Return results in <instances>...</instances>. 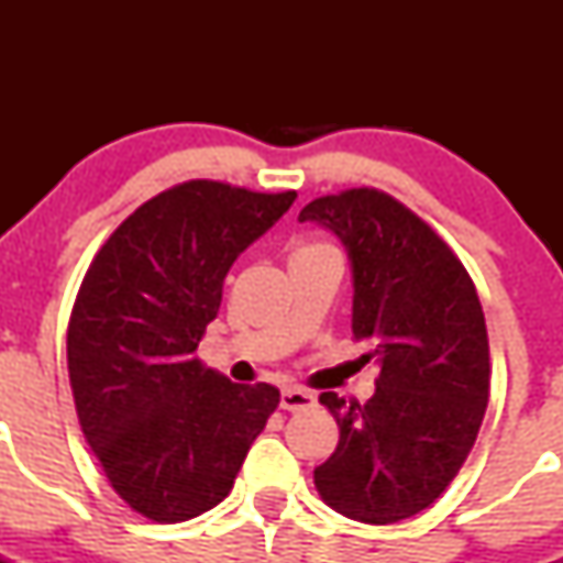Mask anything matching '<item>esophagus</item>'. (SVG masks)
I'll list each match as a JSON object with an SVG mask.
<instances>
[{
	"label": "esophagus",
	"mask_w": 563,
	"mask_h": 563,
	"mask_svg": "<svg viewBox=\"0 0 563 563\" xmlns=\"http://www.w3.org/2000/svg\"><path fill=\"white\" fill-rule=\"evenodd\" d=\"M316 406V397L310 391L297 389V387H288L280 391V408L283 411H308V408Z\"/></svg>",
	"instance_id": "obj_1"
}]
</instances>
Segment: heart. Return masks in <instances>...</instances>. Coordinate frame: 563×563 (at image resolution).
<instances>
[{
    "mask_svg": "<svg viewBox=\"0 0 563 563\" xmlns=\"http://www.w3.org/2000/svg\"><path fill=\"white\" fill-rule=\"evenodd\" d=\"M318 247H327V245H305V247H299L297 253H305V250H318Z\"/></svg>",
    "mask_w": 563,
    "mask_h": 563,
    "instance_id": "1",
    "label": "heart"
}]
</instances>
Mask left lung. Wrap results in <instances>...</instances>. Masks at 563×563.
<instances>
[{"instance_id":"left-lung-1","label":"left lung","mask_w":563,"mask_h":563,"mask_svg":"<svg viewBox=\"0 0 563 563\" xmlns=\"http://www.w3.org/2000/svg\"><path fill=\"white\" fill-rule=\"evenodd\" d=\"M343 242L354 280L351 329L376 362L367 402L323 391L338 450L313 471L334 512L373 526L428 509L457 476L490 395L485 313L450 245L376 190L321 196L299 212Z\"/></svg>"}]
</instances>
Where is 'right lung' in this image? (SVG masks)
Returning a JSON list of instances; mask_svg holds the SVG:
<instances>
[{"label": "right lung", "mask_w": 563, "mask_h": 563, "mask_svg": "<svg viewBox=\"0 0 563 563\" xmlns=\"http://www.w3.org/2000/svg\"><path fill=\"white\" fill-rule=\"evenodd\" d=\"M297 192L190 179L141 203L98 250L67 323L78 422L130 509L181 523L218 507L280 402L196 356L231 264Z\"/></svg>", "instance_id": "right-lung-1"}]
</instances>
